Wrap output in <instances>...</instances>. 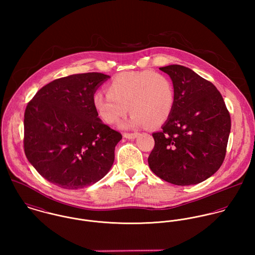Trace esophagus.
<instances>
[{"label": "esophagus", "mask_w": 255, "mask_h": 255, "mask_svg": "<svg viewBox=\"0 0 255 255\" xmlns=\"http://www.w3.org/2000/svg\"><path fill=\"white\" fill-rule=\"evenodd\" d=\"M137 135H138V132H132V133L125 132V133H124V136H125L126 138H128V139H133V138H135Z\"/></svg>", "instance_id": "obj_1"}]
</instances>
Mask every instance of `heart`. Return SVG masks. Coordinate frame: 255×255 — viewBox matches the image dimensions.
Returning a JSON list of instances; mask_svg holds the SVG:
<instances>
[{
	"label": "heart",
	"instance_id": "obj_1",
	"mask_svg": "<svg viewBox=\"0 0 255 255\" xmlns=\"http://www.w3.org/2000/svg\"><path fill=\"white\" fill-rule=\"evenodd\" d=\"M107 91L93 95L94 109L108 125L118 124L130 109V118L122 125L126 128L161 127L176 104L172 79L151 70L119 73L110 81Z\"/></svg>",
	"mask_w": 255,
	"mask_h": 255
}]
</instances>
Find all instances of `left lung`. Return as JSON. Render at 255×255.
Masks as SVG:
<instances>
[{
    "label": "left lung",
    "instance_id": "obj_1",
    "mask_svg": "<svg viewBox=\"0 0 255 255\" xmlns=\"http://www.w3.org/2000/svg\"><path fill=\"white\" fill-rule=\"evenodd\" d=\"M174 83L176 104L148 157L151 171L177 185L196 184L214 175L224 162L231 117L216 86L180 65L160 68Z\"/></svg>",
    "mask_w": 255,
    "mask_h": 255
}]
</instances>
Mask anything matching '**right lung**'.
Instances as JSON below:
<instances>
[{
    "label": "right lung",
    "instance_id": "obj_1",
    "mask_svg": "<svg viewBox=\"0 0 255 255\" xmlns=\"http://www.w3.org/2000/svg\"><path fill=\"white\" fill-rule=\"evenodd\" d=\"M109 77L100 73L61 77L43 86L28 102L24 152L48 182L77 189L109 172L123 136L102 123L92 102L96 89Z\"/></svg>",
    "mask_w": 255,
    "mask_h": 255
}]
</instances>
